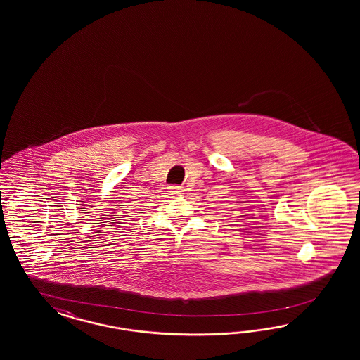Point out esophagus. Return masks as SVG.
I'll list each match as a JSON object with an SVG mask.
<instances>
[{"label": "esophagus", "instance_id": "34e87169", "mask_svg": "<svg viewBox=\"0 0 360 360\" xmlns=\"http://www.w3.org/2000/svg\"><path fill=\"white\" fill-rule=\"evenodd\" d=\"M169 191L172 193V194H179V193H182V187H179V186H169Z\"/></svg>", "mask_w": 360, "mask_h": 360}]
</instances>
